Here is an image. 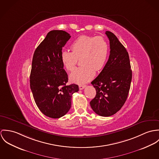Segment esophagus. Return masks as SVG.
Masks as SVG:
<instances>
[{"label":"esophagus","mask_w":159,"mask_h":159,"mask_svg":"<svg viewBox=\"0 0 159 159\" xmlns=\"http://www.w3.org/2000/svg\"><path fill=\"white\" fill-rule=\"evenodd\" d=\"M86 86L85 85H80L79 86V89L81 90V89H83L84 88H85Z\"/></svg>","instance_id":"1"}]
</instances>
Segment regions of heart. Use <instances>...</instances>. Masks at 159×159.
Wrapping results in <instances>:
<instances>
[{"instance_id": "b5f03b06", "label": "heart", "mask_w": 159, "mask_h": 159, "mask_svg": "<svg viewBox=\"0 0 159 159\" xmlns=\"http://www.w3.org/2000/svg\"><path fill=\"white\" fill-rule=\"evenodd\" d=\"M71 50L63 51L61 60L68 71H72L80 58L81 66L74 70L70 78L72 82L85 84L91 80L96 71L103 69L106 65L108 52V44L102 36L82 35L71 44Z\"/></svg>"}]
</instances>
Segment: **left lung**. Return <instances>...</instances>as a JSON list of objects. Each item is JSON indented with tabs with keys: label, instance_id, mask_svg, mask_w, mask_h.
Returning a JSON list of instances; mask_svg holds the SVG:
<instances>
[{
	"label": "left lung",
	"instance_id": "left-lung-1",
	"mask_svg": "<svg viewBox=\"0 0 159 159\" xmlns=\"http://www.w3.org/2000/svg\"><path fill=\"white\" fill-rule=\"evenodd\" d=\"M106 34L110 41V55L103 70L91 82L96 94L90 106L98 115L110 116L124 104L132 74L129 53L124 46L112 32L106 31Z\"/></svg>",
	"mask_w": 159,
	"mask_h": 159
}]
</instances>
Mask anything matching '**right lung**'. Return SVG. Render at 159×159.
I'll return each mask as SVG.
<instances>
[{
	"label": "right lung",
	"mask_w": 159,
	"mask_h": 159,
	"mask_svg": "<svg viewBox=\"0 0 159 159\" xmlns=\"http://www.w3.org/2000/svg\"><path fill=\"white\" fill-rule=\"evenodd\" d=\"M71 38L63 30H52L36 49L30 76V86L36 104L46 116L59 118L71 107L75 84L67 85L68 76L61 60L62 48Z\"/></svg>",
	"instance_id": "1"
}]
</instances>
